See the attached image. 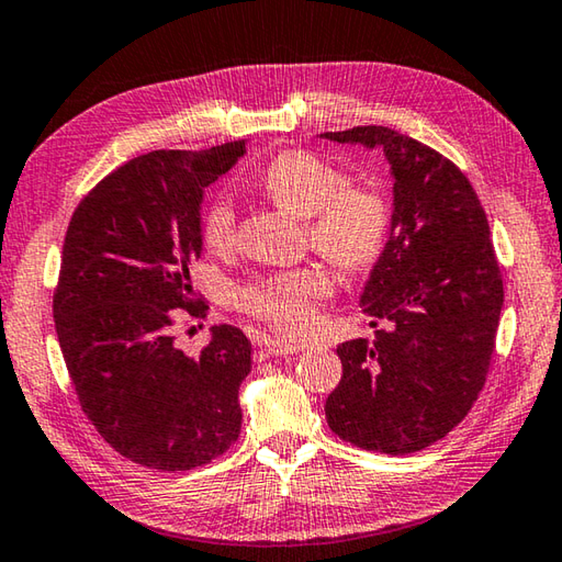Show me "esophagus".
Masks as SVG:
<instances>
[{"label": "esophagus", "mask_w": 562, "mask_h": 562, "mask_svg": "<svg viewBox=\"0 0 562 562\" xmlns=\"http://www.w3.org/2000/svg\"><path fill=\"white\" fill-rule=\"evenodd\" d=\"M262 349L270 356H288V353H297L302 349V344L297 341H288V339H262Z\"/></svg>", "instance_id": "esophagus-1"}]
</instances>
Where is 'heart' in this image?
Segmentation results:
<instances>
[{
	"label": "heart",
	"instance_id": "1",
	"mask_svg": "<svg viewBox=\"0 0 562 562\" xmlns=\"http://www.w3.org/2000/svg\"><path fill=\"white\" fill-rule=\"evenodd\" d=\"M258 189L274 206L304 218L310 243L336 268L363 272L379 262L393 226V209L383 191L353 183L331 161L304 149L272 157L258 175ZM236 211L216 196L201 213V240L211 252L236 248ZM334 292L331 274L319 262L258 274L238 292V304L284 334H302L319 304Z\"/></svg>",
	"mask_w": 562,
	"mask_h": 562
}]
</instances>
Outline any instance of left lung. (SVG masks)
I'll return each instance as SVG.
<instances>
[{"label": "left lung", "mask_w": 562, "mask_h": 562, "mask_svg": "<svg viewBox=\"0 0 562 562\" xmlns=\"http://www.w3.org/2000/svg\"><path fill=\"white\" fill-rule=\"evenodd\" d=\"M322 137L383 147L395 179L391 236L361 294L375 336L336 346L344 373L326 423L361 450L420 452L464 420L492 366L504 280L486 213L462 169L423 142L379 125Z\"/></svg>", "instance_id": "obj_1"}]
</instances>
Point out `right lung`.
I'll list each match as a JSON object with an SVG mask.
<instances>
[{
  "instance_id": "1",
  "label": "right lung",
  "mask_w": 562,
  "mask_h": 562,
  "mask_svg": "<svg viewBox=\"0 0 562 562\" xmlns=\"http://www.w3.org/2000/svg\"><path fill=\"white\" fill-rule=\"evenodd\" d=\"M243 149L240 139L139 155L98 181L68 223L54 292L60 351L88 420L142 467L183 472L238 440L248 336L213 326L187 356L171 331L209 312L189 274L201 258V199Z\"/></svg>"
}]
</instances>
